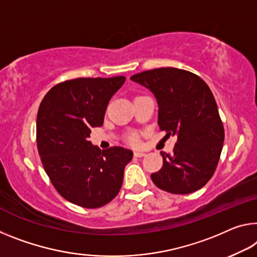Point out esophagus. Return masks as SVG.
Listing matches in <instances>:
<instances>
[{"label": "esophagus", "mask_w": 257, "mask_h": 257, "mask_svg": "<svg viewBox=\"0 0 257 257\" xmlns=\"http://www.w3.org/2000/svg\"><path fill=\"white\" fill-rule=\"evenodd\" d=\"M134 156L137 158H142V157H145L146 153L143 152V151H135V152H134Z\"/></svg>", "instance_id": "34e87169"}]
</instances>
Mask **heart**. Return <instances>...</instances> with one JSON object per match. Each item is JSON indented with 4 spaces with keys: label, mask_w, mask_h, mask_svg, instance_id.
Returning <instances> with one entry per match:
<instances>
[{
    "label": "heart",
    "mask_w": 257,
    "mask_h": 257,
    "mask_svg": "<svg viewBox=\"0 0 257 257\" xmlns=\"http://www.w3.org/2000/svg\"><path fill=\"white\" fill-rule=\"evenodd\" d=\"M128 142L132 144H136L137 143V137L135 135H129L128 136Z\"/></svg>",
    "instance_id": "b5f03b06"
}]
</instances>
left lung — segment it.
Here are the masks:
<instances>
[{
  "instance_id": "left-lung-1",
  "label": "left lung",
  "mask_w": 257,
  "mask_h": 257,
  "mask_svg": "<svg viewBox=\"0 0 257 257\" xmlns=\"http://www.w3.org/2000/svg\"><path fill=\"white\" fill-rule=\"evenodd\" d=\"M149 88L159 105V128L176 135L173 152H161V169L151 175L159 189L187 194L213 177L221 157L224 127L213 92L201 77L185 70L161 67L130 77Z\"/></svg>"
}]
</instances>
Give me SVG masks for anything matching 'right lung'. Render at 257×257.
<instances>
[{
	"label": "right lung",
	"instance_id": "obj_1",
	"mask_svg": "<svg viewBox=\"0 0 257 257\" xmlns=\"http://www.w3.org/2000/svg\"><path fill=\"white\" fill-rule=\"evenodd\" d=\"M124 76L79 77L52 87L36 119V143L43 168L64 199L83 208H99L116 197L133 151H100L89 142L100 127L109 99Z\"/></svg>",
	"mask_w": 257,
	"mask_h": 257
}]
</instances>
